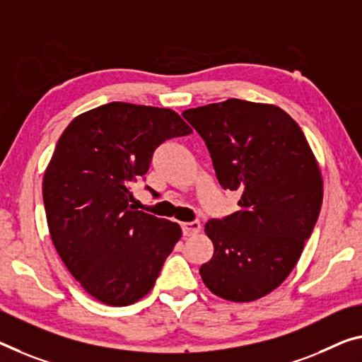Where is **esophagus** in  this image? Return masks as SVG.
<instances>
[{"label": "esophagus", "instance_id": "obj_1", "mask_svg": "<svg viewBox=\"0 0 362 362\" xmlns=\"http://www.w3.org/2000/svg\"><path fill=\"white\" fill-rule=\"evenodd\" d=\"M200 231V221H187V223H182V235L185 236H194Z\"/></svg>", "mask_w": 362, "mask_h": 362}]
</instances>
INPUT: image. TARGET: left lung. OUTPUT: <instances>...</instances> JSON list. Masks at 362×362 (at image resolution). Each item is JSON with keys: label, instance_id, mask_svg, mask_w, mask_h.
<instances>
[{"label": "left lung", "instance_id": "obj_1", "mask_svg": "<svg viewBox=\"0 0 362 362\" xmlns=\"http://www.w3.org/2000/svg\"><path fill=\"white\" fill-rule=\"evenodd\" d=\"M182 116L207 144L221 187L241 194L238 212L205 223L214 255L200 276L226 301H255L301 257L324 199L319 163L301 127L275 105L228 98Z\"/></svg>", "mask_w": 362, "mask_h": 362}]
</instances>
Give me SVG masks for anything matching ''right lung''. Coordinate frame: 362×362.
<instances>
[{"label":"right lung","mask_w":362,"mask_h":362,"mask_svg":"<svg viewBox=\"0 0 362 362\" xmlns=\"http://www.w3.org/2000/svg\"><path fill=\"white\" fill-rule=\"evenodd\" d=\"M176 111L111 102L76 116L43 176L49 236L79 285L108 305L152 290L181 226L132 207L131 182L166 139L191 134Z\"/></svg>","instance_id":"right-lung-1"}]
</instances>
